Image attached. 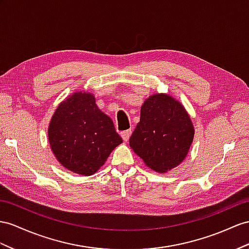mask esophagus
Returning a JSON list of instances; mask_svg holds the SVG:
<instances>
[{"instance_id": "obj_1", "label": "esophagus", "mask_w": 249, "mask_h": 249, "mask_svg": "<svg viewBox=\"0 0 249 249\" xmlns=\"http://www.w3.org/2000/svg\"><path fill=\"white\" fill-rule=\"evenodd\" d=\"M130 135H131V129H127V130H124L121 132V137L123 138V140L125 142H127L130 138Z\"/></svg>"}]
</instances>
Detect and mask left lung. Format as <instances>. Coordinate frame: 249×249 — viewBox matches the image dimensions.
<instances>
[{
    "mask_svg": "<svg viewBox=\"0 0 249 249\" xmlns=\"http://www.w3.org/2000/svg\"><path fill=\"white\" fill-rule=\"evenodd\" d=\"M194 135L185 108L170 95L154 94L141 107V118L129 144L148 167L166 173L187 156Z\"/></svg>",
    "mask_w": 249,
    "mask_h": 249,
    "instance_id": "left-lung-1",
    "label": "left lung"
}]
</instances>
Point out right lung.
<instances>
[{"instance_id": "obj_1", "label": "right lung", "mask_w": 249, "mask_h": 249, "mask_svg": "<svg viewBox=\"0 0 249 249\" xmlns=\"http://www.w3.org/2000/svg\"><path fill=\"white\" fill-rule=\"evenodd\" d=\"M48 139L55 158L68 170L93 175L123 142L112 120L95 105L90 93L75 92L56 108Z\"/></svg>"}]
</instances>
